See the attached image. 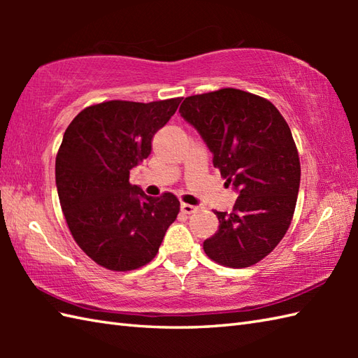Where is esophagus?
I'll return each mask as SVG.
<instances>
[{"label":"esophagus","mask_w":358,"mask_h":358,"mask_svg":"<svg viewBox=\"0 0 358 358\" xmlns=\"http://www.w3.org/2000/svg\"><path fill=\"white\" fill-rule=\"evenodd\" d=\"M180 209L181 212H185V214H192V212L196 210V206H192V204H187V203H181Z\"/></svg>","instance_id":"esophagus-1"}]
</instances>
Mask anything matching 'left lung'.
I'll use <instances>...</instances> for the list:
<instances>
[{
	"label": "left lung",
	"mask_w": 358,
	"mask_h": 358,
	"mask_svg": "<svg viewBox=\"0 0 358 358\" xmlns=\"http://www.w3.org/2000/svg\"><path fill=\"white\" fill-rule=\"evenodd\" d=\"M212 152V163L238 199L215 212L218 231L204 240L212 260L248 268L285 237L300 187V159L285 118L271 101L238 89L192 95L180 106Z\"/></svg>",
	"instance_id": "obj_1"
}]
</instances>
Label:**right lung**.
Instances as JSON below:
<instances>
[{
    "label": "right lung",
    "mask_w": 358,
    "mask_h": 358,
    "mask_svg": "<svg viewBox=\"0 0 358 358\" xmlns=\"http://www.w3.org/2000/svg\"><path fill=\"white\" fill-rule=\"evenodd\" d=\"M180 103L106 101L66 129L55 162L59 204L77 245L106 269L149 263L178 215L177 196L146 195L129 172L150 155L152 138Z\"/></svg>",
    "instance_id": "add662e5"
}]
</instances>
